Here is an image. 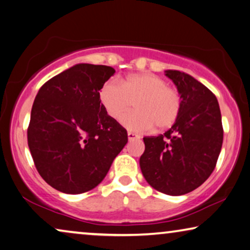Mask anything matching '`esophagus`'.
Masks as SVG:
<instances>
[{"instance_id":"obj_1","label":"esophagus","mask_w":250,"mask_h":250,"mask_svg":"<svg viewBox=\"0 0 250 250\" xmlns=\"http://www.w3.org/2000/svg\"><path fill=\"white\" fill-rule=\"evenodd\" d=\"M127 136H128V141L140 140V136H138L137 134H135V133H132V132H128V133H127Z\"/></svg>"}]
</instances>
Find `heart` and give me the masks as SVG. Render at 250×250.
<instances>
[{
  "label": "heart",
  "instance_id": "1",
  "mask_svg": "<svg viewBox=\"0 0 250 250\" xmlns=\"http://www.w3.org/2000/svg\"><path fill=\"white\" fill-rule=\"evenodd\" d=\"M106 114L121 120L135 104V112L123 118V125L134 132H147L156 126L167 129L178 121L182 97L173 87L154 74H137L122 80L110 79L99 91Z\"/></svg>",
  "mask_w": 250,
  "mask_h": 250
}]
</instances>
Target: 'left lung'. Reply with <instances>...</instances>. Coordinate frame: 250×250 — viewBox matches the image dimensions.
I'll list each match as a JSON object with an SVG mask.
<instances>
[{
	"label": "left lung",
	"mask_w": 250,
	"mask_h": 250,
	"mask_svg": "<svg viewBox=\"0 0 250 250\" xmlns=\"http://www.w3.org/2000/svg\"><path fill=\"white\" fill-rule=\"evenodd\" d=\"M182 97V109L173 126L159 136L143 138L145 151L140 167L155 190L182 195L209 178L220 154L224 128L219 104L212 91L193 77L167 70Z\"/></svg>",
	"instance_id": "1"
}]
</instances>
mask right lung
<instances>
[{
  "label": "right lung",
  "mask_w": 250,
  "mask_h": 250,
  "mask_svg": "<svg viewBox=\"0 0 250 250\" xmlns=\"http://www.w3.org/2000/svg\"><path fill=\"white\" fill-rule=\"evenodd\" d=\"M115 74L103 64L79 63L52 77L38 91L28 145L41 178L56 190L79 194L97 187L127 143V132L99 101Z\"/></svg>",
  "instance_id": "add662e5"
}]
</instances>
